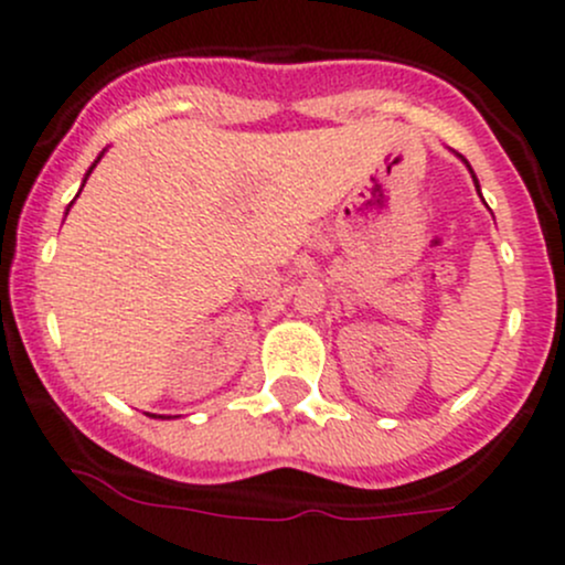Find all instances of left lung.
Returning a JSON list of instances; mask_svg holds the SVG:
<instances>
[{
  "instance_id": "left-lung-1",
  "label": "left lung",
  "mask_w": 565,
  "mask_h": 565,
  "mask_svg": "<svg viewBox=\"0 0 565 565\" xmlns=\"http://www.w3.org/2000/svg\"><path fill=\"white\" fill-rule=\"evenodd\" d=\"M472 181H475V175H472ZM475 186H478V181H475Z\"/></svg>"
}]
</instances>
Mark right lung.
I'll use <instances>...</instances> for the list:
<instances>
[{
  "instance_id": "1",
  "label": "right lung",
  "mask_w": 565,
  "mask_h": 565,
  "mask_svg": "<svg viewBox=\"0 0 565 565\" xmlns=\"http://www.w3.org/2000/svg\"><path fill=\"white\" fill-rule=\"evenodd\" d=\"M98 159H100V156H98ZM95 164H98V161H95ZM95 164H93V167H95ZM93 167H90V170H87V175H90V172H93Z\"/></svg>"
}]
</instances>
